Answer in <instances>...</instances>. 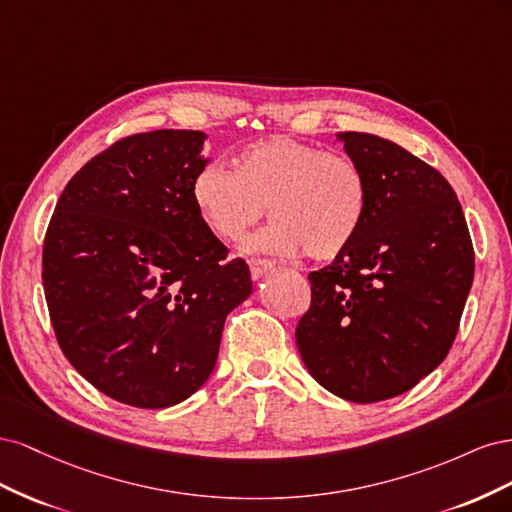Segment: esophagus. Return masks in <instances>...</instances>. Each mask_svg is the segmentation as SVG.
<instances>
[{
	"mask_svg": "<svg viewBox=\"0 0 512 512\" xmlns=\"http://www.w3.org/2000/svg\"><path fill=\"white\" fill-rule=\"evenodd\" d=\"M269 269H273L271 260H265V258L250 260V273H252L254 280H258V277H262V273H267Z\"/></svg>",
	"mask_w": 512,
	"mask_h": 512,
	"instance_id": "34e87169",
	"label": "esophagus"
}]
</instances>
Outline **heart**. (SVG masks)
Instances as JSON below:
<instances>
[{"instance_id": "obj_1", "label": "heart", "mask_w": 512, "mask_h": 512, "mask_svg": "<svg viewBox=\"0 0 512 512\" xmlns=\"http://www.w3.org/2000/svg\"><path fill=\"white\" fill-rule=\"evenodd\" d=\"M192 200L215 237L241 241L262 213L269 228L247 243L254 252L303 254L327 262L342 256L363 226L369 188L361 166L344 153L286 134L247 145L235 170L205 164Z\"/></svg>"}]
</instances>
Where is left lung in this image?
I'll list each match as a JSON object with an SVG mask.
<instances>
[{"mask_svg": "<svg viewBox=\"0 0 512 512\" xmlns=\"http://www.w3.org/2000/svg\"><path fill=\"white\" fill-rule=\"evenodd\" d=\"M339 138L367 179V213L348 250L307 275L312 303L294 337L324 389L376 404L446 359L472 288L474 247L436 168L374 134Z\"/></svg>", "mask_w": 512, "mask_h": 512, "instance_id": "obj_1", "label": "left lung"}]
</instances>
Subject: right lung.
Returning a JSON list of instances; mask_svg holds the SVG:
<instances>
[{
  "label": "right lung",
  "instance_id": "add662e5",
  "mask_svg": "<svg viewBox=\"0 0 512 512\" xmlns=\"http://www.w3.org/2000/svg\"><path fill=\"white\" fill-rule=\"evenodd\" d=\"M205 134L119 138L61 192L42 245L57 344L79 374L126 406L188 399L218 361L226 316L252 292L192 200Z\"/></svg>",
  "mask_w": 512,
  "mask_h": 512
}]
</instances>
